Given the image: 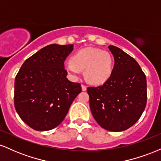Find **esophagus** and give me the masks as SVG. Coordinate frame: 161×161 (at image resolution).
<instances>
[{
    "label": "esophagus",
    "instance_id": "obj_1",
    "mask_svg": "<svg viewBox=\"0 0 161 161\" xmlns=\"http://www.w3.org/2000/svg\"><path fill=\"white\" fill-rule=\"evenodd\" d=\"M82 86V91H86V90H87V87L86 86H84V85H82V86Z\"/></svg>",
    "mask_w": 161,
    "mask_h": 161
}]
</instances>
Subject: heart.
<instances>
[{
	"instance_id": "heart-1",
	"label": "heart",
	"mask_w": 161,
	"mask_h": 161,
	"mask_svg": "<svg viewBox=\"0 0 161 161\" xmlns=\"http://www.w3.org/2000/svg\"><path fill=\"white\" fill-rule=\"evenodd\" d=\"M64 69L73 79L80 77L84 70L85 76L94 85L104 84L111 77L114 71V59L110 53L94 47L79 50L64 64Z\"/></svg>"
}]
</instances>
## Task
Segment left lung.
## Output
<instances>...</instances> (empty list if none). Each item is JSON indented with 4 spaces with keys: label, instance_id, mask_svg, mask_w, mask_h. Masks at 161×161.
<instances>
[{
    "label": "left lung",
    "instance_id": "obj_1",
    "mask_svg": "<svg viewBox=\"0 0 161 161\" xmlns=\"http://www.w3.org/2000/svg\"><path fill=\"white\" fill-rule=\"evenodd\" d=\"M112 75L102 86L88 87L90 109L100 126L122 132L138 120L147 103L146 76L136 60L114 45Z\"/></svg>",
    "mask_w": 161,
    "mask_h": 161
}]
</instances>
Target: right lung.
Returning a JSON list of instances; mask_svg holds the SVG:
<instances>
[{
    "instance_id": "right-lung-1",
    "label": "right lung",
    "mask_w": 161,
    "mask_h": 161,
    "mask_svg": "<svg viewBox=\"0 0 161 161\" xmlns=\"http://www.w3.org/2000/svg\"><path fill=\"white\" fill-rule=\"evenodd\" d=\"M73 45L52 44L28 58L15 79L14 106L25 124L37 131L59 125L82 91L66 78L64 61Z\"/></svg>"
}]
</instances>
